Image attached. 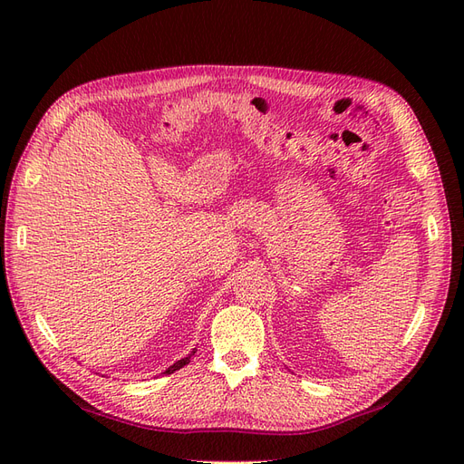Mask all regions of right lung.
<instances>
[{
  "instance_id": "add662e5",
  "label": "right lung",
  "mask_w": 464,
  "mask_h": 464,
  "mask_svg": "<svg viewBox=\"0 0 464 464\" xmlns=\"http://www.w3.org/2000/svg\"><path fill=\"white\" fill-rule=\"evenodd\" d=\"M191 354H195V350H193V353H191ZM191 354H189V356H186V358H181L179 362H176V363H174V366H170V368H168V370H166V373H174L176 370H179V368H184V366H186V363H189V360H191Z\"/></svg>"
}]
</instances>
